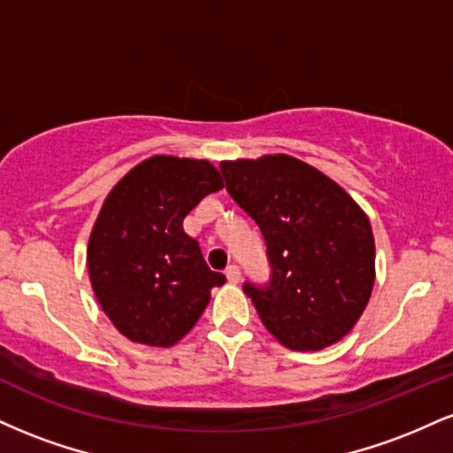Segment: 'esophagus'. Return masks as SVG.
Returning <instances> with one entry per match:
<instances>
[{
  "label": "esophagus",
  "instance_id": "obj_1",
  "mask_svg": "<svg viewBox=\"0 0 453 453\" xmlns=\"http://www.w3.org/2000/svg\"><path fill=\"white\" fill-rule=\"evenodd\" d=\"M226 277H227V280H230V283H241V268L236 266V264H230V266L226 268Z\"/></svg>",
  "mask_w": 453,
  "mask_h": 453
}]
</instances>
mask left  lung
Wrapping results in <instances>:
<instances>
[{
  "instance_id": "1",
  "label": "left lung",
  "mask_w": 453,
  "mask_h": 453,
  "mask_svg": "<svg viewBox=\"0 0 453 453\" xmlns=\"http://www.w3.org/2000/svg\"><path fill=\"white\" fill-rule=\"evenodd\" d=\"M226 189L257 223L268 288L244 283L280 345L319 351L356 326L375 285V238L357 202L330 176L292 157L221 161Z\"/></svg>"
}]
</instances>
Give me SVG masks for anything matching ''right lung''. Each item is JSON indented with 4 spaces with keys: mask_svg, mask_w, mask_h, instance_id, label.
Masks as SVG:
<instances>
[{
    "mask_svg": "<svg viewBox=\"0 0 453 453\" xmlns=\"http://www.w3.org/2000/svg\"><path fill=\"white\" fill-rule=\"evenodd\" d=\"M223 187L211 161L153 155L112 187L87 244L93 294L112 326L140 345L173 347L226 283L183 219Z\"/></svg>",
    "mask_w": 453,
    "mask_h": 453,
    "instance_id": "1",
    "label": "right lung"
}]
</instances>
